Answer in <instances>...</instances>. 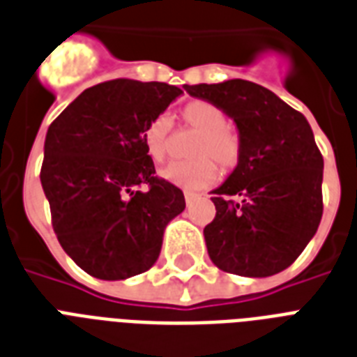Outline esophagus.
I'll use <instances>...</instances> for the list:
<instances>
[{
  "label": "esophagus",
  "mask_w": 357,
  "mask_h": 357,
  "mask_svg": "<svg viewBox=\"0 0 357 357\" xmlns=\"http://www.w3.org/2000/svg\"><path fill=\"white\" fill-rule=\"evenodd\" d=\"M183 195H185V202H187V206L195 204L196 198H198V195H195V192H189V190H187V192H183Z\"/></svg>",
  "instance_id": "1"
}]
</instances>
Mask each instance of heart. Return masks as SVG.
<instances>
[{"instance_id": "b5f03b06", "label": "heart", "mask_w": 357, "mask_h": 357, "mask_svg": "<svg viewBox=\"0 0 357 357\" xmlns=\"http://www.w3.org/2000/svg\"><path fill=\"white\" fill-rule=\"evenodd\" d=\"M181 119L189 128L200 131V137L192 146L195 159L174 161L162 168L159 176L179 189L200 190L218 179V167L224 172H231L241 159V140L234 129L226 126L228 119L222 109L206 100L189 102L181 111ZM172 122L161 114L151 119L142 129V140L148 155L161 162L168 153Z\"/></svg>"}]
</instances>
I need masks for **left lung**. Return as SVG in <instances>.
<instances>
[{
    "instance_id": "left-lung-1",
    "label": "left lung",
    "mask_w": 357,
    "mask_h": 357,
    "mask_svg": "<svg viewBox=\"0 0 357 357\" xmlns=\"http://www.w3.org/2000/svg\"><path fill=\"white\" fill-rule=\"evenodd\" d=\"M234 119L241 159L211 198L217 217L204 228L215 265L238 276L285 271L322 218L324 161L305 116L252 81L183 85Z\"/></svg>"
}]
</instances>
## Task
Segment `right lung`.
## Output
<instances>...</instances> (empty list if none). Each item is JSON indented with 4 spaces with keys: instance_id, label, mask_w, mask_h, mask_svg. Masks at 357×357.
<instances>
[{
    "instance_id": "right-lung-1",
    "label": "right lung",
    "mask_w": 357,
    "mask_h": 357,
    "mask_svg": "<svg viewBox=\"0 0 357 357\" xmlns=\"http://www.w3.org/2000/svg\"><path fill=\"white\" fill-rule=\"evenodd\" d=\"M183 92L167 83L105 81L53 120L40 181L63 250L91 276L126 280L159 257L183 192L155 178L142 129ZM140 184L146 189L139 191Z\"/></svg>"
}]
</instances>
